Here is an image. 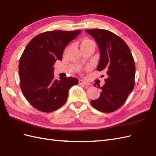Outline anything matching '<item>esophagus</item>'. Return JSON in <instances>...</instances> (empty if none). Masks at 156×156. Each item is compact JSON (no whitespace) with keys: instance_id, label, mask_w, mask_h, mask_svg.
<instances>
[{"instance_id":"esophagus-1","label":"esophagus","mask_w":156,"mask_h":156,"mask_svg":"<svg viewBox=\"0 0 156 156\" xmlns=\"http://www.w3.org/2000/svg\"><path fill=\"white\" fill-rule=\"evenodd\" d=\"M79 83H82V84H83V85H86V86H90L91 85L90 83H89L88 82H87L86 80H80Z\"/></svg>"}]
</instances>
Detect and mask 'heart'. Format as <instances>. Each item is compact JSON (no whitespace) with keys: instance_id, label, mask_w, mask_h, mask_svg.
Instances as JSON below:
<instances>
[{"instance_id":"heart-1","label":"heart","mask_w":156,"mask_h":156,"mask_svg":"<svg viewBox=\"0 0 156 156\" xmlns=\"http://www.w3.org/2000/svg\"><path fill=\"white\" fill-rule=\"evenodd\" d=\"M89 45H93L95 46V43L91 41V39H84L82 40V41L81 43V46H89Z\"/></svg>"}]
</instances>
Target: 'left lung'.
I'll return each instance as SVG.
<instances>
[{"instance_id": "1", "label": "left lung", "mask_w": 156, "mask_h": 156, "mask_svg": "<svg viewBox=\"0 0 156 156\" xmlns=\"http://www.w3.org/2000/svg\"><path fill=\"white\" fill-rule=\"evenodd\" d=\"M98 44L100 59L97 69L107 71V78L100 97L91 100L95 109L111 113L125 103L134 87L135 63L129 46L116 34L106 30H86ZM95 86V83H94Z\"/></svg>"}]
</instances>
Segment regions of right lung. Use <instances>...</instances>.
Masks as SVG:
<instances>
[{
	"label": "right lung",
	"mask_w": 156,
	"mask_h": 156,
	"mask_svg": "<svg viewBox=\"0 0 156 156\" xmlns=\"http://www.w3.org/2000/svg\"><path fill=\"white\" fill-rule=\"evenodd\" d=\"M81 30L46 31L34 37L26 47L19 62L21 90L35 109L52 112L67 100L70 87L78 83L73 77L54 78L55 62L62 61L63 51Z\"/></svg>",
	"instance_id": "add662e5"
}]
</instances>
